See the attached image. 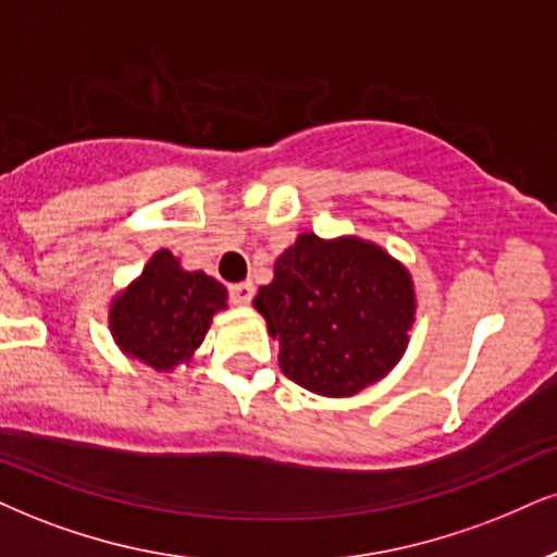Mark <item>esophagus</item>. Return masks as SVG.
<instances>
[{"label":"esophagus","instance_id":"obj_1","mask_svg":"<svg viewBox=\"0 0 557 557\" xmlns=\"http://www.w3.org/2000/svg\"><path fill=\"white\" fill-rule=\"evenodd\" d=\"M230 297L237 307H247L256 297V286H252V281H239V284L230 286Z\"/></svg>","mask_w":557,"mask_h":557}]
</instances>
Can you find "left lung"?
I'll list each match as a JSON object with an SVG mask.
<instances>
[{
    "label": "left lung",
    "instance_id": "obj_1",
    "mask_svg": "<svg viewBox=\"0 0 557 557\" xmlns=\"http://www.w3.org/2000/svg\"><path fill=\"white\" fill-rule=\"evenodd\" d=\"M252 307L278 341L281 372L322 397H351L403 359L416 322L408 268L369 239L301 232Z\"/></svg>",
    "mask_w": 557,
    "mask_h": 557
}]
</instances>
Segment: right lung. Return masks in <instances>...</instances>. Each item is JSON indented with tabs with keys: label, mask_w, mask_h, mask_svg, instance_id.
I'll list each match as a JSON object with an SVG mask.
<instances>
[{
	"label": "right lung",
	"mask_w": 557,
	"mask_h": 557,
	"mask_svg": "<svg viewBox=\"0 0 557 557\" xmlns=\"http://www.w3.org/2000/svg\"><path fill=\"white\" fill-rule=\"evenodd\" d=\"M226 289L203 271H185L170 250H157L141 276L111 301L108 325L115 346L154 372L170 374L194 359Z\"/></svg>",
	"instance_id": "add662e5"
}]
</instances>
